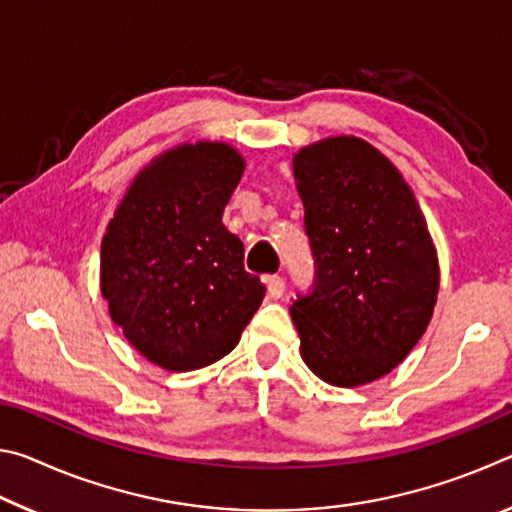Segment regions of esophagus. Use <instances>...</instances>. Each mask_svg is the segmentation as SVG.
Here are the masks:
<instances>
[{
    "mask_svg": "<svg viewBox=\"0 0 512 512\" xmlns=\"http://www.w3.org/2000/svg\"><path fill=\"white\" fill-rule=\"evenodd\" d=\"M268 296L271 298H282V293H284V287H287V282H284V277H280V275H271L268 277Z\"/></svg>",
    "mask_w": 512,
    "mask_h": 512,
    "instance_id": "esophagus-1",
    "label": "esophagus"
}]
</instances>
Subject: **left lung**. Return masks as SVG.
Here are the masks:
<instances>
[{"label":"left lung","instance_id":"1","mask_svg":"<svg viewBox=\"0 0 512 512\" xmlns=\"http://www.w3.org/2000/svg\"><path fill=\"white\" fill-rule=\"evenodd\" d=\"M314 282L291 318L302 359L327 384L361 386L391 372L427 329L438 259L411 187L357 137L293 158Z\"/></svg>","mask_w":512,"mask_h":512}]
</instances>
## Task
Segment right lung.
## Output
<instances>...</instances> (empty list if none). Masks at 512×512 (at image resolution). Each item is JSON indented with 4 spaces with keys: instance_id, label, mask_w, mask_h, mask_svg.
Wrapping results in <instances>:
<instances>
[{
    "instance_id": "1",
    "label": "right lung",
    "mask_w": 512,
    "mask_h": 512,
    "mask_svg": "<svg viewBox=\"0 0 512 512\" xmlns=\"http://www.w3.org/2000/svg\"><path fill=\"white\" fill-rule=\"evenodd\" d=\"M244 173L228 144L198 142L146 167L101 244V293L135 350L176 372L235 350L266 287L221 216Z\"/></svg>"
}]
</instances>
